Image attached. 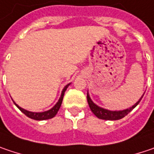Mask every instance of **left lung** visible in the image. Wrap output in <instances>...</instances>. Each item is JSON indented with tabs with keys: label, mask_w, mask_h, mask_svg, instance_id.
Wrapping results in <instances>:
<instances>
[{
	"label": "left lung",
	"mask_w": 154,
	"mask_h": 154,
	"mask_svg": "<svg viewBox=\"0 0 154 154\" xmlns=\"http://www.w3.org/2000/svg\"><path fill=\"white\" fill-rule=\"evenodd\" d=\"M144 94L142 95V97L139 99V101L132 105L131 107L128 108V109H125V110H122V111H109V110H106L104 109L102 107H99L97 106L95 103H93V101L91 99L89 93L87 92V101H88V104L91 110V112L94 113L96 117H97L98 119H104V120H118V119H120L124 117H125L128 113L131 112L140 102V100L142 99Z\"/></svg>",
	"instance_id": "obj_1"
}]
</instances>
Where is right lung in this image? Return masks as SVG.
<instances>
[{"label": "right lung", "instance_id": "add662e5", "mask_svg": "<svg viewBox=\"0 0 154 154\" xmlns=\"http://www.w3.org/2000/svg\"><path fill=\"white\" fill-rule=\"evenodd\" d=\"M70 84H68L66 86H64V88H63V91H62V94H61V97H60V98H59V100L57 101V103L55 104L50 110L49 111H46V112H29V111H27V110H24L23 108L22 107H20L18 104H16L14 102V104L17 106V108L23 112L27 117H29V118H30L32 119H35V120H46V119H52V118H54L56 115H57V113L59 111V109H60V107H61V104H62V102H63V95H64V92H65V91L67 90V88L69 87Z\"/></svg>", "mask_w": 154, "mask_h": 154}]
</instances>
